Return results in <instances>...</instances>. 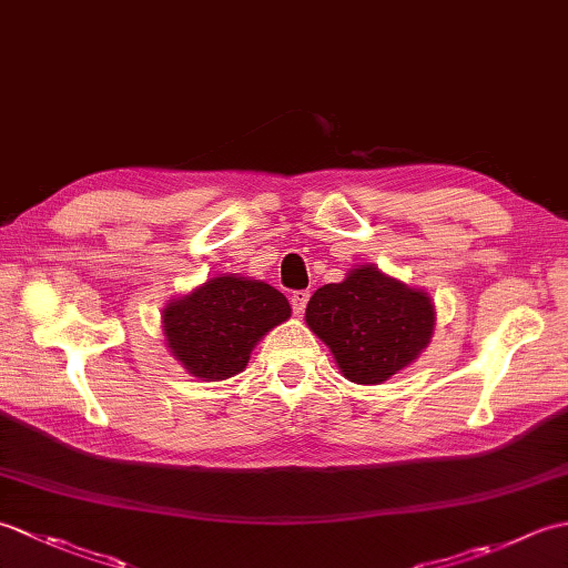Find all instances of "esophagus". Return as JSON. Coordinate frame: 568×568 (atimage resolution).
Returning <instances> with one entry per match:
<instances>
[{
  "mask_svg": "<svg viewBox=\"0 0 568 568\" xmlns=\"http://www.w3.org/2000/svg\"><path fill=\"white\" fill-rule=\"evenodd\" d=\"M307 300H310V293H307V291H295V293L291 295V305H293L295 315H303L305 307H307Z\"/></svg>",
  "mask_w": 568,
  "mask_h": 568,
  "instance_id": "obj_1",
  "label": "esophagus"
}]
</instances>
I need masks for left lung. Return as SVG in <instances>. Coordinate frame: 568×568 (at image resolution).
I'll use <instances>...</instances> for the list:
<instances>
[{
	"label": "left lung",
	"mask_w": 568,
	"mask_h": 568,
	"mask_svg": "<svg viewBox=\"0 0 568 568\" xmlns=\"http://www.w3.org/2000/svg\"><path fill=\"white\" fill-rule=\"evenodd\" d=\"M305 320L348 381L376 385L413 364L429 344L434 307L427 293L364 265L342 283L322 285L310 297Z\"/></svg>",
	"instance_id": "obj_1"
}]
</instances>
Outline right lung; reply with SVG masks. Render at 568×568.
<instances>
[{
  "label": "right lung",
  "instance_id": "add662e5",
  "mask_svg": "<svg viewBox=\"0 0 568 568\" xmlns=\"http://www.w3.org/2000/svg\"><path fill=\"white\" fill-rule=\"evenodd\" d=\"M291 317L283 293L261 281L222 275L163 310L168 348L192 376L224 381L248 364L265 332Z\"/></svg>",
  "mask_w": 568,
  "mask_h": 568
}]
</instances>
